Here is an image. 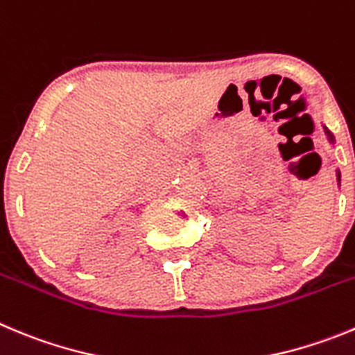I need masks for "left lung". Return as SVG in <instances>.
<instances>
[{
  "instance_id": "1",
  "label": "left lung",
  "mask_w": 355,
  "mask_h": 355,
  "mask_svg": "<svg viewBox=\"0 0 355 355\" xmlns=\"http://www.w3.org/2000/svg\"><path fill=\"white\" fill-rule=\"evenodd\" d=\"M324 130H326V133H327V139H329V142H334V137H333V135H331V132H329V130H327L326 126H324ZM336 178H338V181H340V171L336 172Z\"/></svg>"
}]
</instances>
